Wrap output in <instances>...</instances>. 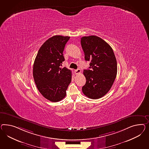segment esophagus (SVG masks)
Wrapping results in <instances>:
<instances>
[{
    "mask_svg": "<svg viewBox=\"0 0 149 149\" xmlns=\"http://www.w3.org/2000/svg\"><path fill=\"white\" fill-rule=\"evenodd\" d=\"M74 72L75 74H80L81 72V70L80 69H76V70H74Z\"/></svg>",
    "mask_w": 149,
    "mask_h": 149,
    "instance_id": "esophagus-1",
    "label": "esophagus"
}]
</instances>
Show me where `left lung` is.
I'll use <instances>...</instances> for the list:
<instances>
[{"instance_id":"8db88e82","label":"left lung","mask_w":149,"mask_h":149,"mask_svg":"<svg viewBox=\"0 0 149 149\" xmlns=\"http://www.w3.org/2000/svg\"><path fill=\"white\" fill-rule=\"evenodd\" d=\"M81 44L85 60L90 67L84 70L86 82L82 92L90 99H97L111 88L117 76V63L112 48L105 40L96 36L82 37Z\"/></svg>"}]
</instances>
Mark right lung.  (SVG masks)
<instances>
[{
	"instance_id": "add662e5",
	"label": "right lung",
	"mask_w": 149,
	"mask_h": 149,
	"mask_svg": "<svg viewBox=\"0 0 149 149\" xmlns=\"http://www.w3.org/2000/svg\"><path fill=\"white\" fill-rule=\"evenodd\" d=\"M70 37L56 35L49 38L40 47L33 67V77L37 88L50 101L58 102L66 95L72 81L71 70L61 68L64 61L65 45Z\"/></svg>"
}]
</instances>
